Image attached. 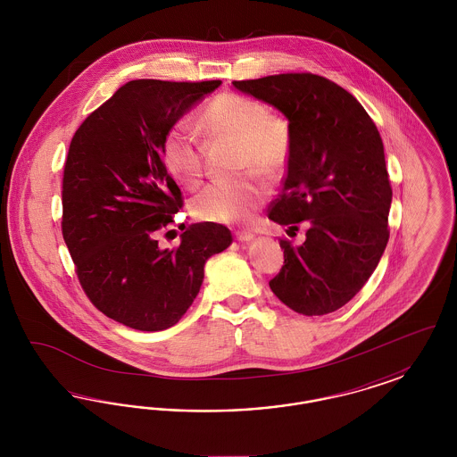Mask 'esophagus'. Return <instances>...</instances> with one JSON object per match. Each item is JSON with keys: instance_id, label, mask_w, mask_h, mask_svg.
<instances>
[{"instance_id": "esophagus-1", "label": "esophagus", "mask_w": 457, "mask_h": 457, "mask_svg": "<svg viewBox=\"0 0 457 457\" xmlns=\"http://www.w3.org/2000/svg\"><path fill=\"white\" fill-rule=\"evenodd\" d=\"M235 239H238L241 243H245V241L253 239V233H250V231H235Z\"/></svg>"}]
</instances>
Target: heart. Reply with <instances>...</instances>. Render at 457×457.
Segmentation results:
<instances>
[{
	"label": "heart",
	"mask_w": 457,
	"mask_h": 457,
	"mask_svg": "<svg viewBox=\"0 0 457 457\" xmlns=\"http://www.w3.org/2000/svg\"><path fill=\"white\" fill-rule=\"evenodd\" d=\"M200 123L214 138L238 144L237 166L250 174L209 183L192 200V212L207 222H246L267 195L265 183L255 174L274 179L289 161L291 125L283 114L270 112L262 101L238 92L218 94L204 109ZM161 155L166 170L183 187H198L204 176V153L190 125L179 121L166 130Z\"/></svg>",
	"instance_id": "1"
}]
</instances>
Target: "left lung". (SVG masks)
I'll return each mask as SVG.
<instances>
[{
    "label": "left lung",
    "instance_id": "1",
    "mask_svg": "<svg viewBox=\"0 0 457 457\" xmlns=\"http://www.w3.org/2000/svg\"><path fill=\"white\" fill-rule=\"evenodd\" d=\"M233 86L279 109L293 133L283 192L269 219L287 235L306 220V239L281 238L284 265L269 281L302 315L339 310L369 281L389 241L392 188L373 120L348 90L313 73H279Z\"/></svg>",
    "mask_w": 457,
    "mask_h": 457
}]
</instances>
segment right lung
Segmentation results:
<instances>
[{
    "label": "right lung",
    "mask_w": 457,
    "mask_h": 457,
    "mask_svg": "<svg viewBox=\"0 0 457 457\" xmlns=\"http://www.w3.org/2000/svg\"><path fill=\"white\" fill-rule=\"evenodd\" d=\"M220 80H131L92 111L66 155L62 233L90 303L137 328L174 326L194 303L209 257L231 245L216 222L183 226L161 250L157 233L183 207L161 144L170 127Z\"/></svg>",
    "instance_id": "add662e5"
}]
</instances>
